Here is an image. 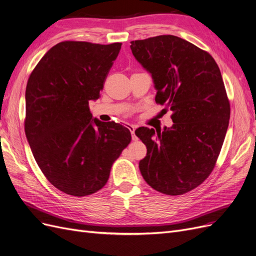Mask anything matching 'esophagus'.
<instances>
[{
    "instance_id": "34e87169",
    "label": "esophagus",
    "mask_w": 256,
    "mask_h": 256,
    "mask_svg": "<svg viewBox=\"0 0 256 256\" xmlns=\"http://www.w3.org/2000/svg\"><path fill=\"white\" fill-rule=\"evenodd\" d=\"M127 128L129 129V131L131 132V134H132V140H138V138L136 136V134H134V131H136V125H132V124H128L127 125Z\"/></svg>"
}]
</instances>
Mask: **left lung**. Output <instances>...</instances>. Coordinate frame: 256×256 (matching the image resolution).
<instances>
[{"label":"left lung","instance_id":"8db88e82","mask_svg":"<svg viewBox=\"0 0 256 256\" xmlns=\"http://www.w3.org/2000/svg\"><path fill=\"white\" fill-rule=\"evenodd\" d=\"M130 48L151 74L156 103L173 112L170 128L136 130L147 147L140 173L156 191L180 196L209 176L228 129L230 104L220 68L206 51L176 36L132 40Z\"/></svg>","mask_w":256,"mask_h":256}]
</instances>
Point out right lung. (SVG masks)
I'll return each mask as SVG.
<instances>
[{"label":"right lung","instance_id":"add662e5","mask_svg":"<svg viewBox=\"0 0 256 256\" xmlns=\"http://www.w3.org/2000/svg\"><path fill=\"white\" fill-rule=\"evenodd\" d=\"M120 46L60 42L28 78L27 140L47 180L69 196H86L103 188L112 164L131 140L129 129L94 118L88 106L100 98Z\"/></svg>","mask_w":256,"mask_h":256}]
</instances>
